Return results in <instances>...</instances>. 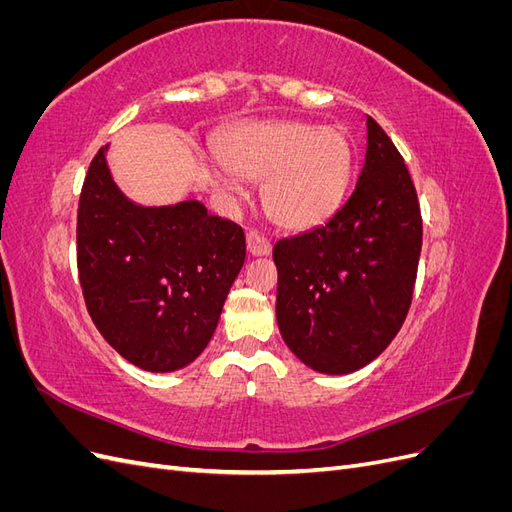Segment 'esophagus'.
<instances>
[{
    "mask_svg": "<svg viewBox=\"0 0 512 512\" xmlns=\"http://www.w3.org/2000/svg\"><path fill=\"white\" fill-rule=\"evenodd\" d=\"M247 252L252 256H267L271 252V243L265 235H260L258 230L247 232Z\"/></svg>",
    "mask_w": 512,
    "mask_h": 512,
    "instance_id": "34e87169",
    "label": "esophagus"
}]
</instances>
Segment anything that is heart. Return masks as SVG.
Listing matches in <instances>:
<instances>
[{"label":"heart","instance_id":"obj_1","mask_svg":"<svg viewBox=\"0 0 512 512\" xmlns=\"http://www.w3.org/2000/svg\"><path fill=\"white\" fill-rule=\"evenodd\" d=\"M224 166L211 181L224 194L239 190V177L260 179V203L280 226L305 230L327 222L348 196L354 147L339 126L303 121H250L218 141Z\"/></svg>","mask_w":512,"mask_h":512}]
</instances>
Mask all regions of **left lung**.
Here are the masks:
<instances>
[{"label":"left lung","instance_id":"obj_1","mask_svg":"<svg viewBox=\"0 0 512 512\" xmlns=\"http://www.w3.org/2000/svg\"><path fill=\"white\" fill-rule=\"evenodd\" d=\"M421 245L408 166L367 117L365 164L344 207L273 247L286 346L322 374H350L374 361L408 316Z\"/></svg>","mask_w":512,"mask_h":512}]
</instances>
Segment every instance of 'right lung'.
<instances>
[{
	"label": "right lung",
	"mask_w": 512,
	"mask_h": 512,
	"mask_svg": "<svg viewBox=\"0 0 512 512\" xmlns=\"http://www.w3.org/2000/svg\"><path fill=\"white\" fill-rule=\"evenodd\" d=\"M245 260L243 228L198 200L134 205L91 160L76 218V267L87 312L123 359L175 371L213 337Z\"/></svg>",
	"instance_id": "obj_1"
}]
</instances>
